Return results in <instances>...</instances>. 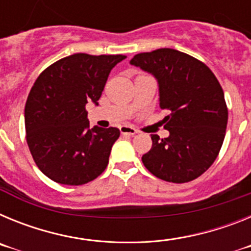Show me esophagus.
<instances>
[{"instance_id": "1", "label": "esophagus", "mask_w": 251, "mask_h": 251, "mask_svg": "<svg viewBox=\"0 0 251 251\" xmlns=\"http://www.w3.org/2000/svg\"><path fill=\"white\" fill-rule=\"evenodd\" d=\"M119 129H121L122 136H134V134L137 133V130L134 129V128L128 127V126H122Z\"/></svg>"}]
</instances>
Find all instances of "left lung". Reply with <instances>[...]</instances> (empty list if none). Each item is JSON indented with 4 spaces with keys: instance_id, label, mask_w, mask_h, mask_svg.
<instances>
[{
    "instance_id": "1",
    "label": "left lung",
    "mask_w": 251,
    "mask_h": 251,
    "mask_svg": "<svg viewBox=\"0 0 251 251\" xmlns=\"http://www.w3.org/2000/svg\"><path fill=\"white\" fill-rule=\"evenodd\" d=\"M156 76L159 105L170 112L165 129L151 134L152 148L142 162L151 174L174 183L190 182L214 163L227 126V106L220 83L206 64L175 49L141 52L130 60Z\"/></svg>"
}]
</instances>
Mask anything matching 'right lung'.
Returning a JSON list of instances; mask_svg holds the SVG:
<instances>
[{"label": "right lung", "instance_id": "obj_1", "mask_svg": "<svg viewBox=\"0 0 251 251\" xmlns=\"http://www.w3.org/2000/svg\"><path fill=\"white\" fill-rule=\"evenodd\" d=\"M124 55L74 54L44 70L25 105L26 141L35 163L61 185L95 179L109 162L118 128L89 127L88 101L98 104L109 73Z\"/></svg>", "mask_w": 251, "mask_h": 251}]
</instances>
